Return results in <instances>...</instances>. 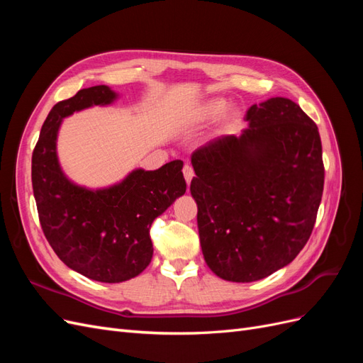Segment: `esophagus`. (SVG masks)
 Instances as JSON below:
<instances>
[{"instance_id": "obj_1", "label": "esophagus", "mask_w": 363, "mask_h": 363, "mask_svg": "<svg viewBox=\"0 0 363 363\" xmlns=\"http://www.w3.org/2000/svg\"><path fill=\"white\" fill-rule=\"evenodd\" d=\"M183 175H184V179H186V183H191V180L194 179V168L191 167V164H184L183 167Z\"/></svg>"}]
</instances>
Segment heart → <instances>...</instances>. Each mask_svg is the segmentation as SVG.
Masks as SVG:
<instances>
[{"label":"heart","mask_w":363,"mask_h":363,"mask_svg":"<svg viewBox=\"0 0 363 363\" xmlns=\"http://www.w3.org/2000/svg\"><path fill=\"white\" fill-rule=\"evenodd\" d=\"M225 107H227V104H225L224 101H221V100L211 101V103L206 104L204 111H203V115H204L206 118H208V119L216 118V116H219V115H221V113L225 111Z\"/></svg>","instance_id":"obj_1"}]
</instances>
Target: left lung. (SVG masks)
Returning a JSON list of instances; mask_svg holds the SVG:
<instances>
[{
  "mask_svg": "<svg viewBox=\"0 0 363 363\" xmlns=\"http://www.w3.org/2000/svg\"><path fill=\"white\" fill-rule=\"evenodd\" d=\"M248 128L192 155L191 194L204 260L218 277L256 281L286 267L309 240L324 189L320 131L298 104H252Z\"/></svg>",
  "mask_w": 363,
  "mask_h": 363,
  "instance_id": "8db88e82",
  "label": "left lung"
}]
</instances>
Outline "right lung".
<instances>
[{"label":"right lung","mask_w":363,"mask_h":363,"mask_svg":"<svg viewBox=\"0 0 363 363\" xmlns=\"http://www.w3.org/2000/svg\"><path fill=\"white\" fill-rule=\"evenodd\" d=\"M115 98L111 87L101 84L59 101L42 125L31 157L33 194L51 248L71 269L104 283L130 280L150 265L151 224L186 192L182 160L156 171L136 169L123 183L101 191H87L65 177L56 155L62 119Z\"/></svg>","instance_id":"right-lung-1"}]
</instances>
